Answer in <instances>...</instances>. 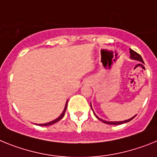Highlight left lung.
Returning a JSON list of instances; mask_svg holds the SVG:
<instances>
[{
	"label": "left lung",
	"instance_id": "8db88e82",
	"mask_svg": "<svg viewBox=\"0 0 157 157\" xmlns=\"http://www.w3.org/2000/svg\"><path fill=\"white\" fill-rule=\"evenodd\" d=\"M129 52H130V58H131L132 59L137 60V61H140V62H141L144 63L142 58H141V56L140 55V54H137V52H135L134 50H131V49L129 50ZM91 107H92V105H91ZM135 117H136V115L134 117H133V118H129V119H128V120H126V121H122V122H107V121H103V120L100 119V118H99L98 117H97V118L98 119L100 120V121H103V122H105V123H107V124H111V125H120V124L126 123V122H129V121H131V120L133 119V118H135Z\"/></svg>",
	"mask_w": 157,
	"mask_h": 157
}]
</instances>
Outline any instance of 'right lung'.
<instances>
[{"label":"right lung","instance_id":"1","mask_svg":"<svg viewBox=\"0 0 157 157\" xmlns=\"http://www.w3.org/2000/svg\"><path fill=\"white\" fill-rule=\"evenodd\" d=\"M66 108H67V103H66V105H65V109H64V111H63V112H62V114H61V115H60V116L58 117V118H57V119L54 120V121H52V122H48V123H45V124H39V126H50V125H52V124H54V123H55V122H58V121H59V120L62 119V118H63L64 115H65V110H66Z\"/></svg>","mask_w":157,"mask_h":157}]
</instances>
